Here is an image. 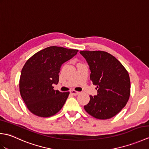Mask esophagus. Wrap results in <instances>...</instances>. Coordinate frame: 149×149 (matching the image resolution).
Listing matches in <instances>:
<instances>
[{
    "instance_id": "obj_1",
    "label": "esophagus",
    "mask_w": 149,
    "mask_h": 149,
    "mask_svg": "<svg viewBox=\"0 0 149 149\" xmlns=\"http://www.w3.org/2000/svg\"><path fill=\"white\" fill-rule=\"evenodd\" d=\"M70 92H71V93H72V94L74 95H78V94H79V93H80L79 91H77L74 90H72V91H70Z\"/></svg>"
}]
</instances>
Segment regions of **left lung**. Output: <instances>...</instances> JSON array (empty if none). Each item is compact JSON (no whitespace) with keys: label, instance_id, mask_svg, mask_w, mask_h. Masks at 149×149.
<instances>
[{"label":"left lung","instance_id":"1","mask_svg":"<svg viewBox=\"0 0 149 149\" xmlns=\"http://www.w3.org/2000/svg\"><path fill=\"white\" fill-rule=\"evenodd\" d=\"M80 54L90 66V80L97 90V95H90V102L84 106V109L97 119L112 118L125 107L130 97L128 72L118 59L106 52L83 50Z\"/></svg>","mask_w":149,"mask_h":149}]
</instances>
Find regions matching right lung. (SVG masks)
Wrapping results in <instances>:
<instances>
[{"label": "right lung", "mask_w": 149, "mask_h": 149, "mask_svg": "<svg viewBox=\"0 0 149 149\" xmlns=\"http://www.w3.org/2000/svg\"><path fill=\"white\" fill-rule=\"evenodd\" d=\"M79 50L52 46L44 49L27 60L22 70L19 88L27 107L34 115L49 117L59 111L70 92L54 90L58 84L63 63L77 54Z\"/></svg>", "instance_id": "obj_1"}]
</instances>
